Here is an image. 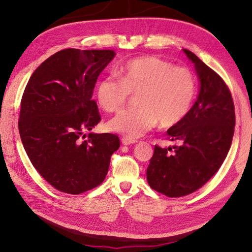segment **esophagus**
Here are the masks:
<instances>
[{"label": "esophagus", "mask_w": 252, "mask_h": 252, "mask_svg": "<svg viewBox=\"0 0 252 252\" xmlns=\"http://www.w3.org/2000/svg\"><path fill=\"white\" fill-rule=\"evenodd\" d=\"M121 142L123 145H131V144H134L137 141L136 140H131V139H127V137H122Z\"/></svg>", "instance_id": "34e87169"}]
</instances>
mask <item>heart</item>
Here are the masks:
<instances>
[{
  "mask_svg": "<svg viewBox=\"0 0 252 252\" xmlns=\"http://www.w3.org/2000/svg\"><path fill=\"white\" fill-rule=\"evenodd\" d=\"M119 78L105 76L96 86V99L107 112L118 111L131 93L137 108L122 110L108 121L107 127L135 140L159 121L162 127L179 123L189 112L195 96V77L190 68L175 66L164 59L141 57L123 63Z\"/></svg>",
  "mask_w": 252,
  "mask_h": 252,
  "instance_id": "b5f03b06",
  "label": "heart"
}]
</instances>
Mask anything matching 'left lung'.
<instances>
[{
    "label": "left lung",
    "mask_w": 252,
    "mask_h": 252,
    "mask_svg": "<svg viewBox=\"0 0 252 252\" xmlns=\"http://www.w3.org/2000/svg\"><path fill=\"white\" fill-rule=\"evenodd\" d=\"M184 52L194 64L199 95L184 119L167 131L168 139L178 143L172 146L174 153L155 145L146 170L151 188L169 198L192 193L216 174L228 154L235 127L234 101L225 82L193 52Z\"/></svg>",
    "instance_id": "8db88e82"
}]
</instances>
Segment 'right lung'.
I'll return each instance as SVG.
<instances>
[{"mask_svg": "<svg viewBox=\"0 0 252 252\" xmlns=\"http://www.w3.org/2000/svg\"><path fill=\"white\" fill-rule=\"evenodd\" d=\"M112 50L64 49L39 65L25 88L18 129L32 166L53 188L80 194L105 180L120 147L111 133H90L100 121L93 92Z\"/></svg>", "mask_w": 252, "mask_h": 252, "instance_id": "1", "label": "right lung"}]
</instances>
